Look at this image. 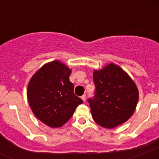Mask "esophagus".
<instances>
[{
	"mask_svg": "<svg viewBox=\"0 0 159 159\" xmlns=\"http://www.w3.org/2000/svg\"><path fill=\"white\" fill-rule=\"evenodd\" d=\"M81 98H82V101H83V102H86V100H87V96H86V95H82V97H81Z\"/></svg>",
	"mask_w": 159,
	"mask_h": 159,
	"instance_id": "1",
	"label": "esophagus"
}]
</instances>
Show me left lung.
I'll use <instances>...</instances> for the list:
<instances>
[{
  "mask_svg": "<svg viewBox=\"0 0 159 159\" xmlns=\"http://www.w3.org/2000/svg\"><path fill=\"white\" fill-rule=\"evenodd\" d=\"M94 97L88 98L92 117L99 125L115 128L130 118L139 100L136 85L117 65L111 63L93 73Z\"/></svg>",
  "mask_w": 159,
  "mask_h": 159,
  "instance_id": "left-lung-1",
  "label": "left lung"
}]
</instances>
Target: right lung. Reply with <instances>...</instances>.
I'll return each instance as SVG.
<instances>
[{"instance_id": "add662e5", "label": "right lung", "mask_w": 159, "mask_h": 159, "mask_svg": "<svg viewBox=\"0 0 159 159\" xmlns=\"http://www.w3.org/2000/svg\"><path fill=\"white\" fill-rule=\"evenodd\" d=\"M71 70L53 61L43 65L30 81L27 97L37 118L52 128L61 127L72 116L82 100L73 92Z\"/></svg>"}]
</instances>
